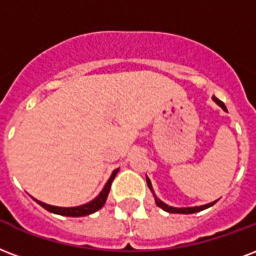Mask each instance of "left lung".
I'll return each mask as SVG.
<instances>
[{
	"instance_id": "1",
	"label": "left lung",
	"mask_w": 256,
	"mask_h": 256,
	"mask_svg": "<svg viewBox=\"0 0 256 256\" xmlns=\"http://www.w3.org/2000/svg\"><path fill=\"white\" fill-rule=\"evenodd\" d=\"M212 99H214V102L218 103V104H219V106L222 107L223 110L227 111V108H226V106H224V103L222 102V100H219V99H218V98H216V96H214V98H212ZM146 181H148V186H149V188L152 189V190H153V188H152V182H150V180H149V178H148V177H146ZM216 202H218V200H216ZM216 202H210V204H206V206H190V208H174V206H166L165 202H161V200H160V198H156V204H157V206H158L160 208H162L164 210H166V212H169V214H194V212H200V210H206V208H210V206H214V204Z\"/></svg>"
}]
</instances>
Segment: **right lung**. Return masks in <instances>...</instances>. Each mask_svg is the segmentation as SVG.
Wrapping results in <instances>:
<instances>
[{
    "mask_svg": "<svg viewBox=\"0 0 256 256\" xmlns=\"http://www.w3.org/2000/svg\"><path fill=\"white\" fill-rule=\"evenodd\" d=\"M118 173V169H115L112 172V174L108 178V181L104 185V188L102 189V192L98 194L96 198H94L92 202H87L84 206H72V208H62V206H50V204H46V202H42L36 200L42 208H46V210H50V212H54V214H63V216H71V218H79V216H87V214H91L94 212H96L98 210H100L103 206H104V202H106V198L108 196V192H110L111 188V182L115 178V176Z\"/></svg>",
    "mask_w": 256,
    "mask_h": 256,
    "instance_id": "1",
    "label": "right lung"
}]
</instances>
